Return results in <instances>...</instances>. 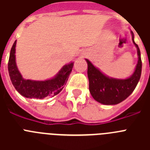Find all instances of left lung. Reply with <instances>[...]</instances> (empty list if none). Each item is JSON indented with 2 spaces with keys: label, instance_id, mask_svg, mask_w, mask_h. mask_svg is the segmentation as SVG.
I'll use <instances>...</instances> for the list:
<instances>
[{
  "label": "left lung",
  "instance_id": "obj_1",
  "mask_svg": "<svg viewBox=\"0 0 150 150\" xmlns=\"http://www.w3.org/2000/svg\"><path fill=\"white\" fill-rule=\"evenodd\" d=\"M132 35L134 44L137 50L138 62L134 72L130 77L125 79L109 77L95 67L88 59H86L88 64L87 73L89 81L90 93L93 98L100 104L114 105L125 100L133 92L140 80L142 70L140 51L137 44L134 40L132 31Z\"/></svg>",
  "mask_w": 150,
  "mask_h": 150
}]
</instances>
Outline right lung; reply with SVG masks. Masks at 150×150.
Instances as JSON below:
<instances>
[{
    "instance_id": "obj_1",
    "label": "right lung",
    "mask_w": 150,
    "mask_h": 150,
    "mask_svg": "<svg viewBox=\"0 0 150 150\" xmlns=\"http://www.w3.org/2000/svg\"><path fill=\"white\" fill-rule=\"evenodd\" d=\"M16 45L14 42L10 53L8 62V71L13 86L18 93L28 98L43 99L44 98L53 97L58 95L66 84L69 75L72 71L74 62L64 66L55 77L44 80L36 81L31 79H25L18 71L16 62Z\"/></svg>"
}]
</instances>
